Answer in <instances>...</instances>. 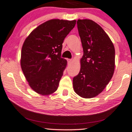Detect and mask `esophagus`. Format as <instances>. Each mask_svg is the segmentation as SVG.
I'll use <instances>...</instances> for the list:
<instances>
[{
  "label": "esophagus",
  "mask_w": 132,
  "mask_h": 132,
  "mask_svg": "<svg viewBox=\"0 0 132 132\" xmlns=\"http://www.w3.org/2000/svg\"><path fill=\"white\" fill-rule=\"evenodd\" d=\"M72 60H71V59H68V63H72Z\"/></svg>",
  "instance_id": "1"
}]
</instances>
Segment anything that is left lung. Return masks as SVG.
Instances as JSON below:
<instances>
[{
    "instance_id": "1",
    "label": "left lung",
    "mask_w": 132,
    "mask_h": 132,
    "mask_svg": "<svg viewBox=\"0 0 132 132\" xmlns=\"http://www.w3.org/2000/svg\"><path fill=\"white\" fill-rule=\"evenodd\" d=\"M77 28L83 49L80 70L73 78L76 94L89 99L99 95L114 74L115 50L102 28L90 19H78Z\"/></svg>"
}]
</instances>
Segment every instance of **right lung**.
Returning <instances> with one entry per match:
<instances>
[{
    "instance_id": "1",
    "label": "right lung",
    "mask_w": 132,
    "mask_h": 132,
    "mask_svg": "<svg viewBox=\"0 0 132 132\" xmlns=\"http://www.w3.org/2000/svg\"><path fill=\"white\" fill-rule=\"evenodd\" d=\"M76 21L49 20L39 25L25 40L21 66L29 86L43 96L55 92L67 66L61 57L62 44Z\"/></svg>"
}]
</instances>
